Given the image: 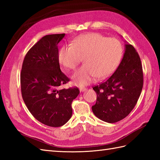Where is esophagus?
<instances>
[{
    "mask_svg": "<svg viewBox=\"0 0 160 160\" xmlns=\"http://www.w3.org/2000/svg\"><path fill=\"white\" fill-rule=\"evenodd\" d=\"M87 90V89L85 87H80V92H84V91H85Z\"/></svg>",
    "mask_w": 160,
    "mask_h": 160,
    "instance_id": "34e87169",
    "label": "esophagus"
}]
</instances>
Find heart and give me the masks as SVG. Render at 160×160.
<instances>
[{"label":"heart","mask_w":160,"mask_h":160,"mask_svg":"<svg viewBox=\"0 0 160 160\" xmlns=\"http://www.w3.org/2000/svg\"><path fill=\"white\" fill-rule=\"evenodd\" d=\"M123 55V47L116 38H108L100 33H90L74 40L72 45L60 49L58 60L68 69L75 70L84 58V65L72 76L73 82L84 86L95 78H105L117 69Z\"/></svg>","instance_id":"1"}]
</instances>
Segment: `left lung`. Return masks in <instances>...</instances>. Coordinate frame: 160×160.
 Listing matches in <instances>:
<instances>
[{
	"label": "left lung",
	"mask_w": 160,
	"mask_h": 160,
	"mask_svg": "<svg viewBox=\"0 0 160 160\" xmlns=\"http://www.w3.org/2000/svg\"><path fill=\"white\" fill-rule=\"evenodd\" d=\"M140 58L133 46L125 45V52L117 69L104 82L95 86L96 103L94 115L101 120L115 123L125 118L133 109L143 87Z\"/></svg>",
	"instance_id": "8db88e82"
}]
</instances>
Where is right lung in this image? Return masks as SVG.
Returning a JSON list of instances; mask_svg holds the SVG:
<instances>
[{
    "instance_id": "right-lung-1",
    "label": "right lung",
    "mask_w": 160,
    "mask_h": 160,
    "mask_svg": "<svg viewBox=\"0 0 160 160\" xmlns=\"http://www.w3.org/2000/svg\"><path fill=\"white\" fill-rule=\"evenodd\" d=\"M65 33L47 35L37 42L24 58L20 87L22 99L37 120L49 127H59L72 115L71 103L78 87L60 89L69 81L60 70L58 44Z\"/></svg>"
}]
</instances>
